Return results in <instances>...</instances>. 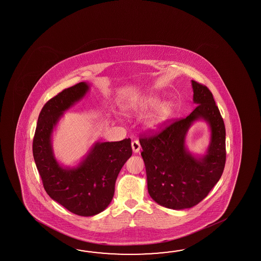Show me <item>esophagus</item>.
<instances>
[{"mask_svg": "<svg viewBox=\"0 0 261 261\" xmlns=\"http://www.w3.org/2000/svg\"><path fill=\"white\" fill-rule=\"evenodd\" d=\"M132 147H133L134 153H138L140 149H141V144L139 143L138 140H134L132 142Z\"/></svg>", "mask_w": 261, "mask_h": 261, "instance_id": "esophagus-1", "label": "esophagus"}]
</instances>
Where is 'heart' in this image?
<instances>
[{
    "label": "heart",
    "mask_w": 261,
    "mask_h": 261,
    "mask_svg": "<svg viewBox=\"0 0 261 261\" xmlns=\"http://www.w3.org/2000/svg\"><path fill=\"white\" fill-rule=\"evenodd\" d=\"M160 103V100L158 98H147L146 100H143L142 102H140L139 105L133 107V110L134 112H143L155 107ZM170 112V106L168 103H164L158 109V111L155 112V115L150 118L149 120L146 123L147 127L150 128H155L161 124L165 118H166L168 114Z\"/></svg>",
    "instance_id": "b5f03b06"
}]
</instances>
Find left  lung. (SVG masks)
<instances>
[{
  "label": "left lung",
  "instance_id": "1",
  "mask_svg": "<svg viewBox=\"0 0 261 261\" xmlns=\"http://www.w3.org/2000/svg\"><path fill=\"white\" fill-rule=\"evenodd\" d=\"M198 105L185 118L174 119L160 130L140 137L150 197L174 210L191 208L203 200L219 181L226 163V128L210 89L192 80ZM203 118L212 128L207 155L196 159L185 149L184 138L191 123Z\"/></svg>",
  "mask_w": 261,
  "mask_h": 261
}]
</instances>
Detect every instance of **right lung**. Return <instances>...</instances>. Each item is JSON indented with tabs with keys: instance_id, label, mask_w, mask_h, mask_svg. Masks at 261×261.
Instances as JSON below:
<instances>
[{
	"instance_id": "1",
	"label": "right lung",
	"mask_w": 261,
	"mask_h": 261,
	"mask_svg": "<svg viewBox=\"0 0 261 261\" xmlns=\"http://www.w3.org/2000/svg\"><path fill=\"white\" fill-rule=\"evenodd\" d=\"M88 89V84L81 82L51 98L40 112L33 142L34 161L44 190L51 199L81 217L95 216L109 205L117 175L133 155L130 139H124L97 143L76 168L59 165L51 147L53 128L62 113L84 97Z\"/></svg>"
}]
</instances>
